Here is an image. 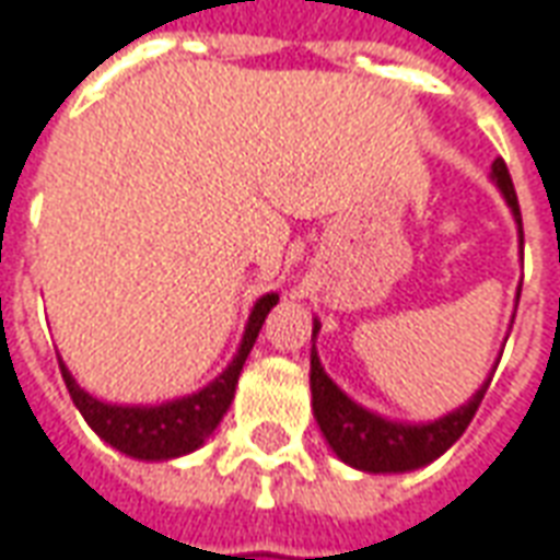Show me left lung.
<instances>
[{"label": "left lung", "mask_w": 560, "mask_h": 560, "mask_svg": "<svg viewBox=\"0 0 560 560\" xmlns=\"http://www.w3.org/2000/svg\"><path fill=\"white\" fill-rule=\"evenodd\" d=\"M492 176L498 188L504 191L513 215H516L518 236L525 240L516 188H513L504 159H494ZM317 329L320 327L315 324V332ZM308 377H312V408H315L320 432L327 434L329 446L336 450V456L341 462H348V465L360 470H369V474H399V470H413L434 462L441 453H446L450 446L456 444L462 432L468 429L474 413L480 408L482 396H486V389L492 384V377H489L465 408L446 413L441 420L425 422V425H401V422H389L384 417L363 411L360 405H353L329 381L327 372L320 369V360H317L315 351H312V375Z\"/></svg>", "instance_id": "left-lung-1"}]
</instances>
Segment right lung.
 <instances>
[{
	"instance_id": "right-lung-1",
	"label": "right lung",
	"mask_w": 560,
	"mask_h": 560,
	"mask_svg": "<svg viewBox=\"0 0 560 560\" xmlns=\"http://www.w3.org/2000/svg\"><path fill=\"white\" fill-rule=\"evenodd\" d=\"M279 303L276 293L260 296L255 305V312L248 317L245 327L243 345L236 360L228 365V372L219 375L207 389H200L195 396L185 399L167 401V405H155V408H122V405H104V401L92 399L90 393L74 384V377L68 372L62 360V381H66L71 399L78 405V411L83 413V420L90 422L98 438H104L107 444L116 446L119 453L135 458H147V462H159V458H176L191 453L197 446L207 441L209 434L215 432V425L221 417L228 413L236 393V381L243 372L245 357L255 345L257 332L264 327V317L269 315V308Z\"/></svg>"
}]
</instances>
